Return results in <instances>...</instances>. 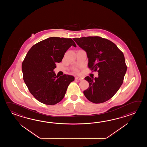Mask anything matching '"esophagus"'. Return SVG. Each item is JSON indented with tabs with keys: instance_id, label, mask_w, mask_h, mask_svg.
Returning <instances> with one entry per match:
<instances>
[{
	"instance_id": "esophagus-1",
	"label": "esophagus",
	"mask_w": 147,
	"mask_h": 147,
	"mask_svg": "<svg viewBox=\"0 0 147 147\" xmlns=\"http://www.w3.org/2000/svg\"><path fill=\"white\" fill-rule=\"evenodd\" d=\"M75 79L76 80H82V78H80V77H75Z\"/></svg>"
}]
</instances>
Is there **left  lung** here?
<instances>
[{"instance_id":"left-lung-1","label":"left lung","mask_w":147,"mask_h":147,"mask_svg":"<svg viewBox=\"0 0 147 147\" xmlns=\"http://www.w3.org/2000/svg\"><path fill=\"white\" fill-rule=\"evenodd\" d=\"M73 39L86 51L89 68L98 72V78H84L89 84L84 91L85 97L94 103L109 100L122 85L127 71L123 53L112 41L99 36Z\"/></svg>"}]
</instances>
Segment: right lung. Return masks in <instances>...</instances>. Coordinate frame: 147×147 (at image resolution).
Listing matches in <instances>:
<instances>
[{"mask_svg":"<svg viewBox=\"0 0 147 147\" xmlns=\"http://www.w3.org/2000/svg\"><path fill=\"white\" fill-rule=\"evenodd\" d=\"M71 46L76 47L71 38H48L34 45L25 57L22 63L24 80L31 94L41 103L54 105L59 102L75 80L71 75L59 77L53 71L56 63L62 61Z\"/></svg>","mask_w":147,"mask_h":147,"instance_id":"right-lung-1","label":"right lung"}]
</instances>
